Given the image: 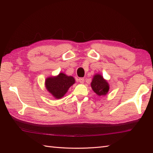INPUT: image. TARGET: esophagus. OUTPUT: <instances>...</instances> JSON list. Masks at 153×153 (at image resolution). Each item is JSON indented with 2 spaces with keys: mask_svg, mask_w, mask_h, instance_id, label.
<instances>
[{
  "mask_svg": "<svg viewBox=\"0 0 153 153\" xmlns=\"http://www.w3.org/2000/svg\"><path fill=\"white\" fill-rule=\"evenodd\" d=\"M79 82L80 84H83L84 82V79H83V78H80V79H79Z\"/></svg>",
  "mask_w": 153,
  "mask_h": 153,
  "instance_id": "obj_1",
  "label": "esophagus"
}]
</instances>
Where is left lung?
Listing matches in <instances>:
<instances>
[{"label":"left lung","mask_w":153,"mask_h":153,"mask_svg":"<svg viewBox=\"0 0 153 153\" xmlns=\"http://www.w3.org/2000/svg\"><path fill=\"white\" fill-rule=\"evenodd\" d=\"M91 87L93 91L99 96H104L107 95L109 90V84L107 80L100 74L94 75L91 82Z\"/></svg>","instance_id":"8db88e82"}]
</instances>
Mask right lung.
<instances>
[{
  "label": "right lung",
  "mask_w": 153,
  "mask_h": 153,
  "mask_svg": "<svg viewBox=\"0 0 153 153\" xmlns=\"http://www.w3.org/2000/svg\"><path fill=\"white\" fill-rule=\"evenodd\" d=\"M74 83L75 79L73 76L60 73L57 76L47 77L45 80V87L54 98L61 99Z\"/></svg>",
  "instance_id": "1"
}]
</instances>
